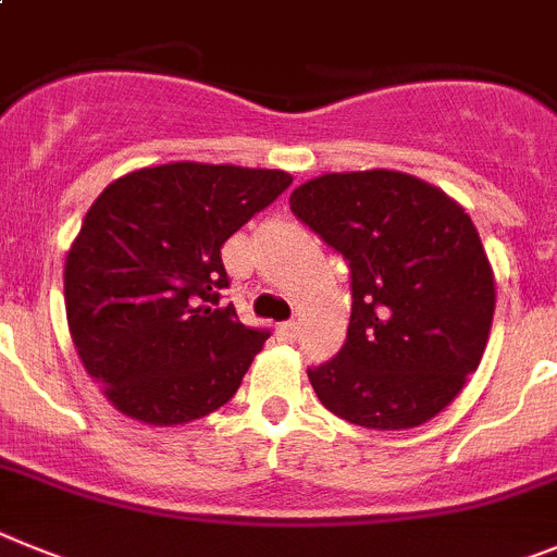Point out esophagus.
Returning <instances> with one entry per match:
<instances>
[{
    "mask_svg": "<svg viewBox=\"0 0 557 557\" xmlns=\"http://www.w3.org/2000/svg\"><path fill=\"white\" fill-rule=\"evenodd\" d=\"M277 331H280V336H283V338H294V336H297V331H299V322H294V319H292V322H283Z\"/></svg>",
    "mask_w": 557,
    "mask_h": 557,
    "instance_id": "obj_1",
    "label": "esophagus"
}]
</instances>
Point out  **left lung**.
I'll return each mask as SVG.
<instances>
[{
  "instance_id": "1",
  "label": "left lung",
  "mask_w": 557,
  "mask_h": 557,
  "mask_svg": "<svg viewBox=\"0 0 557 557\" xmlns=\"http://www.w3.org/2000/svg\"><path fill=\"white\" fill-rule=\"evenodd\" d=\"M288 201L352 277L345 347L308 370L317 398L375 432L432 420L480 367L496 308L493 265L466 207L386 168L322 173Z\"/></svg>"
}]
</instances>
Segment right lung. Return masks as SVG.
I'll return each mask as SVG.
<instances>
[{
    "label": "right lung",
    "mask_w": 557,
    "mask_h": 557,
    "mask_svg": "<svg viewBox=\"0 0 557 557\" xmlns=\"http://www.w3.org/2000/svg\"><path fill=\"white\" fill-rule=\"evenodd\" d=\"M288 185L269 168L164 162L95 198L66 251V325L120 414L182 425L238 393L269 333L219 308L221 246Z\"/></svg>",
    "instance_id": "add662e5"
}]
</instances>
